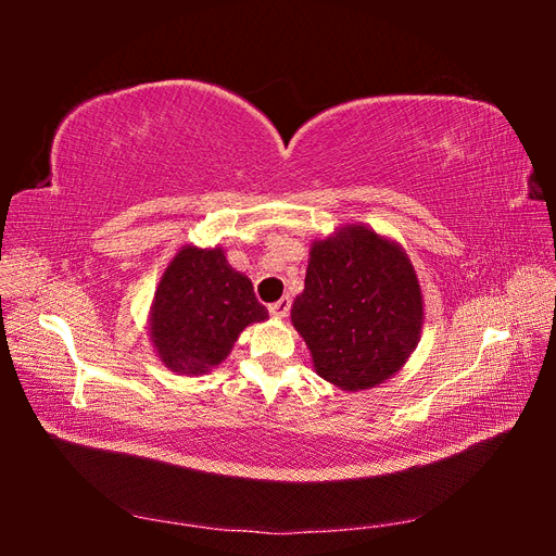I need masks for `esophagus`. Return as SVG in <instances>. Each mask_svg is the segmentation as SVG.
I'll return each instance as SVG.
<instances>
[{
    "label": "esophagus",
    "instance_id": "34e87169",
    "mask_svg": "<svg viewBox=\"0 0 556 556\" xmlns=\"http://www.w3.org/2000/svg\"><path fill=\"white\" fill-rule=\"evenodd\" d=\"M290 306H292L290 296H282V299H278V301H276V304L268 306V313H271V315H274V317H278V319H282V317H288Z\"/></svg>",
    "mask_w": 556,
    "mask_h": 556
}]
</instances>
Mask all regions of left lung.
<instances>
[{
	"label": "left lung",
	"instance_id": "left-lung-1",
	"mask_svg": "<svg viewBox=\"0 0 556 556\" xmlns=\"http://www.w3.org/2000/svg\"><path fill=\"white\" fill-rule=\"evenodd\" d=\"M292 325L319 378L362 392L394 378L425 325L415 266L396 241L362 223L343 225L308 252Z\"/></svg>",
	"mask_w": 556,
	"mask_h": 556
}]
</instances>
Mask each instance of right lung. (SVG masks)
I'll return each instance as SVG.
<instances>
[{
  "instance_id": "add662e5",
  "label": "right lung",
  "mask_w": 556,
  "mask_h": 556,
  "mask_svg": "<svg viewBox=\"0 0 556 556\" xmlns=\"http://www.w3.org/2000/svg\"><path fill=\"white\" fill-rule=\"evenodd\" d=\"M245 274L231 268L225 250L182 245L166 264L148 315V336L160 362L178 376H204L229 357L252 323H264Z\"/></svg>"
}]
</instances>
